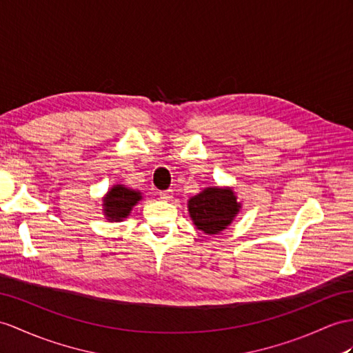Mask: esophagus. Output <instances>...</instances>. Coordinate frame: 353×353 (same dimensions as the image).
Here are the masks:
<instances>
[{"label": "esophagus", "mask_w": 353, "mask_h": 353, "mask_svg": "<svg viewBox=\"0 0 353 353\" xmlns=\"http://www.w3.org/2000/svg\"><path fill=\"white\" fill-rule=\"evenodd\" d=\"M159 196L161 201H170L172 197H174V193H172V190H165V192H160Z\"/></svg>", "instance_id": "34e87169"}]
</instances>
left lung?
<instances>
[{"instance_id": "obj_1", "label": "left lung", "mask_w": 353, "mask_h": 353, "mask_svg": "<svg viewBox=\"0 0 353 353\" xmlns=\"http://www.w3.org/2000/svg\"><path fill=\"white\" fill-rule=\"evenodd\" d=\"M187 205L196 229L206 235H217L225 230L241 210L230 187H206L190 197Z\"/></svg>"}]
</instances>
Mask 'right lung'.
<instances>
[{"label":"right lung","mask_w":353,"mask_h":353,"mask_svg":"<svg viewBox=\"0 0 353 353\" xmlns=\"http://www.w3.org/2000/svg\"><path fill=\"white\" fill-rule=\"evenodd\" d=\"M141 199V192L132 190L123 184H115L103 197V212L109 221H121L130 216L133 206Z\"/></svg>","instance_id":"obj_1"}]
</instances>
